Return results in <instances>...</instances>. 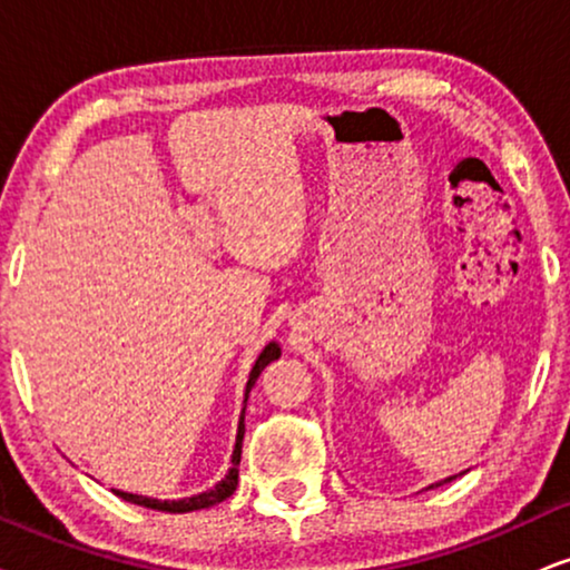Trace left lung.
<instances>
[{
  "label": "left lung",
  "instance_id": "8db88e82",
  "mask_svg": "<svg viewBox=\"0 0 570 570\" xmlns=\"http://www.w3.org/2000/svg\"><path fill=\"white\" fill-rule=\"evenodd\" d=\"M455 476H450V479H444V481H452ZM444 481H439V484H444Z\"/></svg>",
  "mask_w": 570,
  "mask_h": 570
}]
</instances>
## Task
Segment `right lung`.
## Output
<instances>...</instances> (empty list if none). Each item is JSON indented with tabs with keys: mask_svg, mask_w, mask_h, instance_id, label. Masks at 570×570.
<instances>
[{
	"mask_svg": "<svg viewBox=\"0 0 570 570\" xmlns=\"http://www.w3.org/2000/svg\"><path fill=\"white\" fill-rule=\"evenodd\" d=\"M281 357V350L276 342H271L268 347L261 352V357L255 360V368L249 373V381H247V394L249 389L255 386L257 376H261L263 368L273 360ZM247 402V397H244ZM242 439H244V413L239 417V434H236V446H234V455H232V471H228V476L218 481L213 489H207V492L202 494H194V497H184V500H153V497H141V494H128V492H120V489H112L115 494L120 497V500L126 502H134V505H144V508H153V510H163V513H191V510H202V508H210V505H218V502L226 500V497H232L236 492V484H239V463H242Z\"/></svg>",
	"mask_w": 570,
	"mask_h": 570,
	"instance_id": "obj_1",
	"label": "right lung"
}]
</instances>
